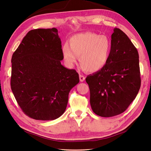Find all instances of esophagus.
Returning <instances> with one entry per match:
<instances>
[{"label":"esophagus","instance_id":"34e87169","mask_svg":"<svg viewBox=\"0 0 151 151\" xmlns=\"http://www.w3.org/2000/svg\"><path fill=\"white\" fill-rule=\"evenodd\" d=\"M79 79L81 82H83L85 80V77L83 75L79 74Z\"/></svg>","mask_w":151,"mask_h":151}]
</instances>
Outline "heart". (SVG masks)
I'll list each match as a JSON object with an SVG mask.
<instances>
[{
  "label": "heart",
  "instance_id": "heart-1",
  "mask_svg": "<svg viewBox=\"0 0 151 151\" xmlns=\"http://www.w3.org/2000/svg\"><path fill=\"white\" fill-rule=\"evenodd\" d=\"M70 45L65 43L62 53L67 64L72 67L79 57L83 69L96 72L106 65L111 51V42L108 36L93 32H85L72 36Z\"/></svg>",
  "mask_w": 151,
  "mask_h": 151
}]
</instances>
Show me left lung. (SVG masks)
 I'll return each instance as SVG.
<instances>
[{"instance_id":"obj_1","label":"left lung","mask_w":151,"mask_h":151,"mask_svg":"<svg viewBox=\"0 0 151 151\" xmlns=\"http://www.w3.org/2000/svg\"><path fill=\"white\" fill-rule=\"evenodd\" d=\"M113 31L106 65L86 79L91 108L102 117L124 112L136 98L141 83L137 50L124 32L118 28Z\"/></svg>"}]
</instances>
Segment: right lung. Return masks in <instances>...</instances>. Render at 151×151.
Listing matches in <instances>:
<instances>
[{
  "label": "right lung",
  "instance_id": "right-lung-1",
  "mask_svg": "<svg viewBox=\"0 0 151 151\" xmlns=\"http://www.w3.org/2000/svg\"><path fill=\"white\" fill-rule=\"evenodd\" d=\"M61 43L56 28L33 29L12 55V91L22 111L35 120L60 117L79 83L76 70L61 64Z\"/></svg>",
  "mask_w": 151,
  "mask_h": 151
}]
</instances>
